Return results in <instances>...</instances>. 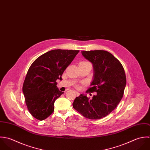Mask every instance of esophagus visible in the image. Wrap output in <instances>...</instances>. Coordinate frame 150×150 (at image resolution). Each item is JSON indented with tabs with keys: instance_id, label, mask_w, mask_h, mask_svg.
I'll use <instances>...</instances> for the list:
<instances>
[{
	"instance_id": "34e87169",
	"label": "esophagus",
	"mask_w": 150,
	"mask_h": 150,
	"mask_svg": "<svg viewBox=\"0 0 150 150\" xmlns=\"http://www.w3.org/2000/svg\"><path fill=\"white\" fill-rule=\"evenodd\" d=\"M74 93H76V95H77V96H80V93H79V92H77V91H75V92H74Z\"/></svg>"
}]
</instances>
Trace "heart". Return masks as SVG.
Returning a JSON list of instances; mask_svg holds the SVG:
<instances>
[{
    "label": "heart",
    "mask_w": 150,
    "mask_h": 150,
    "mask_svg": "<svg viewBox=\"0 0 150 150\" xmlns=\"http://www.w3.org/2000/svg\"><path fill=\"white\" fill-rule=\"evenodd\" d=\"M77 87H79V86H77Z\"/></svg>",
    "instance_id": "1"
}]
</instances>
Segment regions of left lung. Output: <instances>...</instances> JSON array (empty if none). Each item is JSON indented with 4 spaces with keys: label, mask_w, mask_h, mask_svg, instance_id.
Here are the masks:
<instances>
[{
    "label": "left lung",
    "mask_w": 150,
    "mask_h": 150,
    "mask_svg": "<svg viewBox=\"0 0 150 150\" xmlns=\"http://www.w3.org/2000/svg\"><path fill=\"white\" fill-rule=\"evenodd\" d=\"M81 53L93 63L94 70V79L86 93H97L92 99L81 94L75 98L73 106L86 118L100 119L110 113L122 100L126 85L125 71L121 63L108 51Z\"/></svg>",
    "instance_id": "8db88e82"
}]
</instances>
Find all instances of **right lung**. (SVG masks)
I'll use <instances>...</instances> for the list:
<instances>
[{"label":"right lung","mask_w":150,"mask_h":150,"mask_svg":"<svg viewBox=\"0 0 150 150\" xmlns=\"http://www.w3.org/2000/svg\"><path fill=\"white\" fill-rule=\"evenodd\" d=\"M79 50H54L41 55L30 66L23 92L31 115L39 120L47 119L54 111V102L63 92L57 87V79L71 63Z\"/></svg>","instance_id":"right-lung-1"}]
</instances>
